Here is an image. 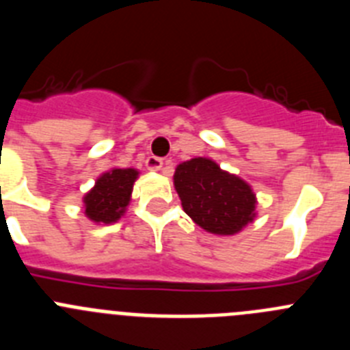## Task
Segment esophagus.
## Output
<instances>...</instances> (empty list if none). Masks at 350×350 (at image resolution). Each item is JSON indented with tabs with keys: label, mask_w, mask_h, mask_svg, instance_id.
Instances as JSON below:
<instances>
[{
	"label": "esophagus",
	"mask_w": 350,
	"mask_h": 350,
	"mask_svg": "<svg viewBox=\"0 0 350 350\" xmlns=\"http://www.w3.org/2000/svg\"><path fill=\"white\" fill-rule=\"evenodd\" d=\"M145 165H147L148 170H152V172H157V170L163 168V165H165V163H163V159H161V157L150 156V157H147V161H145Z\"/></svg>",
	"instance_id": "1"
}]
</instances>
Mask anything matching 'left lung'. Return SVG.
<instances>
[{
  "mask_svg": "<svg viewBox=\"0 0 350 350\" xmlns=\"http://www.w3.org/2000/svg\"><path fill=\"white\" fill-rule=\"evenodd\" d=\"M173 180L184 212L210 233L234 234L254 217L252 189L213 161H185L177 166Z\"/></svg>",
  "mask_w": 350,
  "mask_h": 350,
  "instance_id": "obj_1",
  "label": "left lung"
}]
</instances>
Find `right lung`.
Listing matches in <instances>:
<instances>
[{"mask_svg": "<svg viewBox=\"0 0 350 350\" xmlns=\"http://www.w3.org/2000/svg\"><path fill=\"white\" fill-rule=\"evenodd\" d=\"M138 172L133 168H117L101 175L96 185L85 194V215L94 222H116L124 213Z\"/></svg>", "mask_w": 350, "mask_h": 350, "instance_id": "add662e5", "label": "right lung"}]
</instances>
